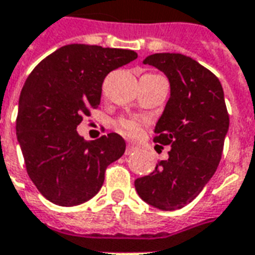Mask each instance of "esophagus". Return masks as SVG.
Returning a JSON list of instances; mask_svg holds the SVG:
<instances>
[{
    "label": "esophagus",
    "instance_id": "34e87169",
    "mask_svg": "<svg viewBox=\"0 0 255 255\" xmlns=\"http://www.w3.org/2000/svg\"><path fill=\"white\" fill-rule=\"evenodd\" d=\"M135 151H137V147L132 146V144H128L127 148H126V154H127V155H129V154H132V152Z\"/></svg>",
    "mask_w": 255,
    "mask_h": 255
}]
</instances>
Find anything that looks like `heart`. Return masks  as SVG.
<instances>
[{
	"instance_id": "1",
	"label": "heart",
	"mask_w": 255,
	"mask_h": 255,
	"mask_svg": "<svg viewBox=\"0 0 255 255\" xmlns=\"http://www.w3.org/2000/svg\"><path fill=\"white\" fill-rule=\"evenodd\" d=\"M146 120L142 118H122L116 120L115 127L123 136L129 139H137L143 135Z\"/></svg>"
}]
</instances>
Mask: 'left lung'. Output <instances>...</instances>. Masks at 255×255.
Listing matches in <instances>:
<instances>
[{"mask_svg":"<svg viewBox=\"0 0 255 255\" xmlns=\"http://www.w3.org/2000/svg\"><path fill=\"white\" fill-rule=\"evenodd\" d=\"M143 63L163 71L170 82V99L154 129V142L170 151L151 174L135 180V188L147 204L174 211L196 199L215 174L230 116L219 78L195 59L162 52Z\"/></svg>","mask_w":255,"mask_h":255,"instance_id":"left-lung-1","label":"left lung"}]
</instances>
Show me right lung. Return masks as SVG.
<instances>
[{
  "label": "right lung",
  "instance_id": "right-lung-1",
  "mask_svg": "<svg viewBox=\"0 0 255 255\" xmlns=\"http://www.w3.org/2000/svg\"><path fill=\"white\" fill-rule=\"evenodd\" d=\"M136 58L132 50L69 44L32 70L18 100L17 140L29 178L51 203L73 207L92 199L107 167L126 151L119 133L88 142L77 126L99 107L105 77Z\"/></svg>",
  "mask_w": 255,
  "mask_h": 255
}]
</instances>
